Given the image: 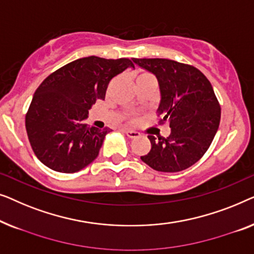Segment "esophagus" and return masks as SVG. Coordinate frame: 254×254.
Wrapping results in <instances>:
<instances>
[{
    "label": "esophagus",
    "instance_id": "obj_1",
    "mask_svg": "<svg viewBox=\"0 0 254 254\" xmlns=\"http://www.w3.org/2000/svg\"><path fill=\"white\" fill-rule=\"evenodd\" d=\"M124 133H126L128 138H137L140 135V133L137 131H132V130H124Z\"/></svg>",
    "mask_w": 254,
    "mask_h": 254
}]
</instances>
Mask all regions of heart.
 <instances>
[{"label":"heart","instance_id":"obj_1","mask_svg":"<svg viewBox=\"0 0 254 254\" xmlns=\"http://www.w3.org/2000/svg\"><path fill=\"white\" fill-rule=\"evenodd\" d=\"M146 74H149V73H147V72H144V71H141V72H139L138 74H137V78H140V77H144V76H146ZM137 78H135V79H137ZM128 121H130V122H134V117L132 116V115H128Z\"/></svg>","mask_w":254,"mask_h":254}]
</instances>
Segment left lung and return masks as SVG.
<instances>
[{"label": "left lung", "instance_id": "1", "mask_svg": "<svg viewBox=\"0 0 254 254\" xmlns=\"http://www.w3.org/2000/svg\"><path fill=\"white\" fill-rule=\"evenodd\" d=\"M158 78L161 102L159 124L168 123L167 138L149 134L151 151L141 160L154 170L177 173L193 166L209 148L221 120V107L210 81L193 65L168 59H132Z\"/></svg>", "mask_w": 254, "mask_h": 254}]
</instances>
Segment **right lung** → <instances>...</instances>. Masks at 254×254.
I'll return each instance as SVG.
<instances>
[{
	"mask_svg": "<svg viewBox=\"0 0 254 254\" xmlns=\"http://www.w3.org/2000/svg\"><path fill=\"white\" fill-rule=\"evenodd\" d=\"M131 60L88 56L49 74L35 91L25 116L31 147L40 161L59 173H77L99 155L108 127L84 123L88 110L105 100L109 81Z\"/></svg>",
	"mask_w": 254,
	"mask_h": 254,
	"instance_id": "add662e5",
	"label": "right lung"
}]
</instances>
